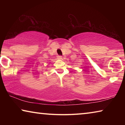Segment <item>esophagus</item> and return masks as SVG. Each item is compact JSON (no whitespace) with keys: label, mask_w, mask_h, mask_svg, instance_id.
Instances as JSON below:
<instances>
[{"label":"esophagus","mask_w":125,"mask_h":125,"mask_svg":"<svg viewBox=\"0 0 125 125\" xmlns=\"http://www.w3.org/2000/svg\"><path fill=\"white\" fill-rule=\"evenodd\" d=\"M57 58H58V59H59V60H62V59L63 58L62 56H58Z\"/></svg>","instance_id":"esophagus-1"}]
</instances>
